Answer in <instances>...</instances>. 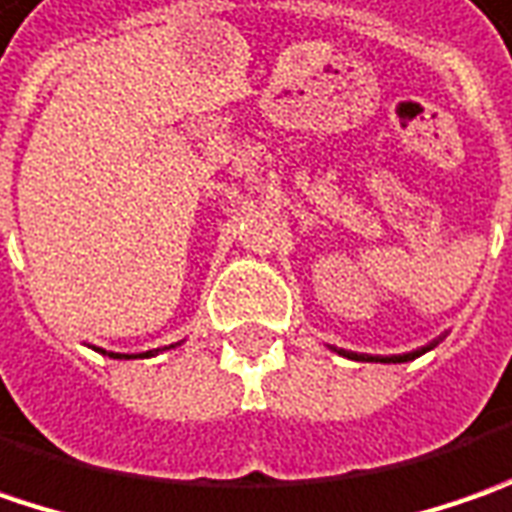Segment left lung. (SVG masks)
<instances>
[{
  "label": "left lung",
  "instance_id": "obj_1",
  "mask_svg": "<svg viewBox=\"0 0 512 512\" xmlns=\"http://www.w3.org/2000/svg\"><path fill=\"white\" fill-rule=\"evenodd\" d=\"M438 341H433L430 346H421V349H415V352H407V355H389V358H367V361H381V364H404V361H412V358H418V355H424V352H430ZM338 355H344V358H358V355H349V352H338Z\"/></svg>",
  "mask_w": 512,
  "mask_h": 512
}]
</instances>
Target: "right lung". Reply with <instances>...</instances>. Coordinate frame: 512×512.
Instances as JSON below:
<instances>
[{"label": "right lung", "mask_w": 512, "mask_h": 512, "mask_svg": "<svg viewBox=\"0 0 512 512\" xmlns=\"http://www.w3.org/2000/svg\"><path fill=\"white\" fill-rule=\"evenodd\" d=\"M174 346L180 344H171V346H163V349H174ZM100 352H105V349H100ZM160 349H148V352H140V355H120V352H108L111 358H120V361H131V358H151V355H157Z\"/></svg>", "instance_id": "obj_1"}]
</instances>
